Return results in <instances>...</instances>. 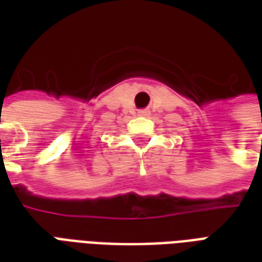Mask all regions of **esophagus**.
Here are the masks:
<instances>
[{"instance_id":"1","label":"esophagus","mask_w":262,"mask_h":262,"mask_svg":"<svg viewBox=\"0 0 262 262\" xmlns=\"http://www.w3.org/2000/svg\"><path fill=\"white\" fill-rule=\"evenodd\" d=\"M140 114H142V115H148V111H147V109H143V111H140Z\"/></svg>"}]
</instances>
